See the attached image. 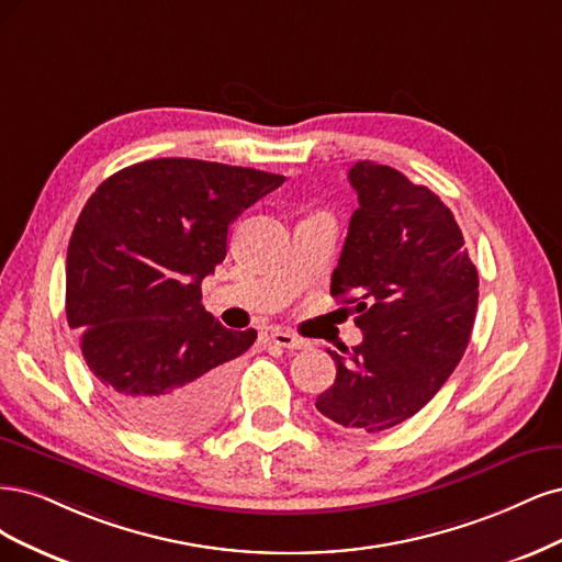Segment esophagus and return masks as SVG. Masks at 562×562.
<instances>
[{
	"label": "esophagus",
	"mask_w": 562,
	"mask_h": 562,
	"mask_svg": "<svg viewBox=\"0 0 562 562\" xmlns=\"http://www.w3.org/2000/svg\"><path fill=\"white\" fill-rule=\"evenodd\" d=\"M270 340H273L276 346L289 348V350H305L307 346H311V342H307L305 338H301V336H296V334H292V331H282V329L270 334Z\"/></svg>",
	"instance_id": "obj_1"
}]
</instances>
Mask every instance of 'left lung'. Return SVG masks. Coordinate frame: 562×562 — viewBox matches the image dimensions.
I'll return each mask as SVG.
<instances>
[{"label": "left lung", "instance_id": "obj_1", "mask_svg": "<svg viewBox=\"0 0 562 562\" xmlns=\"http://www.w3.org/2000/svg\"><path fill=\"white\" fill-rule=\"evenodd\" d=\"M357 191L331 296L355 303L364 340L336 361L317 396L329 420L383 431L408 420L456 371L472 336L479 273L452 212L427 187L373 160L350 168Z\"/></svg>", "mask_w": 562, "mask_h": 562}]
</instances>
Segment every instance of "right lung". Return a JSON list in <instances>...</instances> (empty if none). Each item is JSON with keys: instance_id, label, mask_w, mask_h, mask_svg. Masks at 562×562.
<instances>
[{"instance_id": "right-lung-1", "label": "right lung", "mask_w": 562, "mask_h": 562, "mask_svg": "<svg viewBox=\"0 0 562 562\" xmlns=\"http://www.w3.org/2000/svg\"><path fill=\"white\" fill-rule=\"evenodd\" d=\"M282 175L195 158L135 162L95 189L67 247V324L121 418L158 439L220 420L233 359L257 331L222 327L201 303L228 226Z\"/></svg>"}]
</instances>
